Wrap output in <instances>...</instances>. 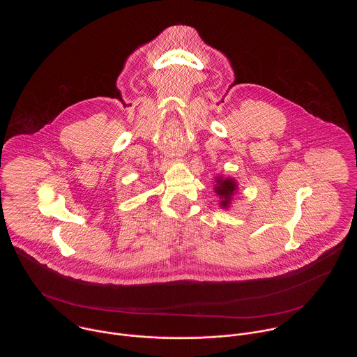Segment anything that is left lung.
<instances>
[{"mask_svg": "<svg viewBox=\"0 0 357 357\" xmlns=\"http://www.w3.org/2000/svg\"><path fill=\"white\" fill-rule=\"evenodd\" d=\"M215 183H217V187L214 190L221 198V206L227 207L231 202V197H232L234 191L236 190V184L232 178H225V180L217 178Z\"/></svg>", "mask_w": 357, "mask_h": 357, "instance_id": "8db88e82", "label": "left lung"}]
</instances>
